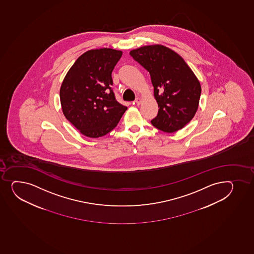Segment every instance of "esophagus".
Segmentation results:
<instances>
[{
  "instance_id": "34e87169",
  "label": "esophagus",
  "mask_w": 254,
  "mask_h": 254,
  "mask_svg": "<svg viewBox=\"0 0 254 254\" xmlns=\"http://www.w3.org/2000/svg\"><path fill=\"white\" fill-rule=\"evenodd\" d=\"M141 99H139V98H137V99H135V101H134V104H136L137 105H139V104H141Z\"/></svg>"
}]
</instances>
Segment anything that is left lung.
<instances>
[{
  "mask_svg": "<svg viewBox=\"0 0 254 254\" xmlns=\"http://www.w3.org/2000/svg\"><path fill=\"white\" fill-rule=\"evenodd\" d=\"M150 72L157 102L158 115L151 124L160 130L174 133L192 120L197 111L201 87L184 59L163 45H148L129 52Z\"/></svg>",
  "mask_w": 254,
  "mask_h": 254,
  "instance_id": "1",
  "label": "left lung"
}]
</instances>
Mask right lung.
<instances>
[{
	"instance_id": "right-lung-1",
	"label": "right lung",
	"mask_w": 254,
	"mask_h": 254,
	"mask_svg": "<svg viewBox=\"0 0 254 254\" xmlns=\"http://www.w3.org/2000/svg\"><path fill=\"white\" fill-rule=\"evenodd\" d=\"M122 54L113 48L88 50L75 61L62 83L63 113L85 136L99 138L110 133L127 110L111 88L112 71Z\"/></svg>"
}]
</instances>
